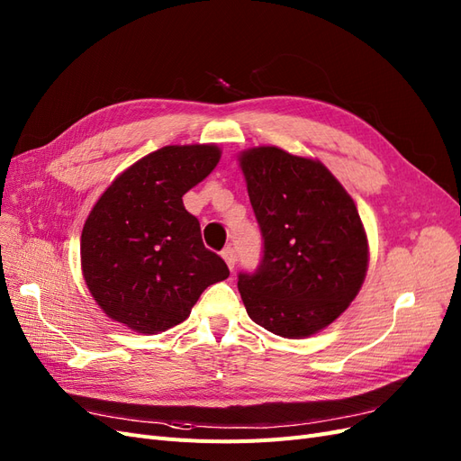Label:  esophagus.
I'll return each instance as SVG.
<instances>
[{"label": "esophagus", "instance_id": "1", "mask_svg": "<svg viewBox=\"0 0 461 461\" xmlns=\"http://www.w3.org/2000/svg\"><path fill=\"white\" fill-rule=\"evenodd\" d=\"M221 256H222V259L227 261V265H229V269L232 271L234 269V265H236V252H234V248H230V246H227L225 249H222L221 252Z\"/></svg>", "mask_w": 461, "mask_h": 461}]
</instances>
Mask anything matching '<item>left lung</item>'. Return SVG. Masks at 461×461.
<instances>
[{"instance_id": "1", "label": "left lung", "mask_w": 461, "mask_h": 461, "mask_svg": "<svg viewBox=\"0 0 461 461\" xmlns=\"http://www.w3.org/2000/svg\"><path fill=\"white\" fill-rule=\"evenodd\" d=\"M263 236L254 273L239 290L254 323L285 339L330 325L364 285L369 261L357 207L323 163L261 146L240 153Z\"/></svg>"}]
</instances>
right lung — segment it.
I'll return each instance as SVG.
<instances>
[{
  "instance_id": "add662e5",
  "label": "right lung",
  "mask_w": 461,
  "mask_h": 461,
  "mask_svg": "<svg viewBox=\"0 0 461 461\" xmlns=\"http://www.w3.org/2000/svg\"><path fill=\"white\" fill-rule=\"evenodd\" d=\"M219 159L213 144L165 146L131 165L95 202L82 229L80 261L107 317L158 334L183 323L202 292L229 276L183 203Z\"/></svg>"
}]
</instances>
